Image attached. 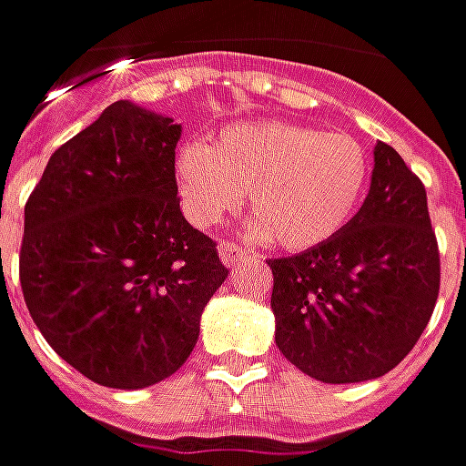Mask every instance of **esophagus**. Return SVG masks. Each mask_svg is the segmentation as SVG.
Listing matches in <instances>:
<instances>
[{"label":"esophagus","mask_w":466,"mask_h":466,"mask_svg":"<svg viewBox=\"0 0 466 466\" xmlns=\"http://www.w3.org/2000/svg\"><path fill=\"white\" fill-rule=\"evenodd\" d=\"M245 255H247L245 249H242L239 245H234V242H221L219 245V259L227 265V268L237 265V262L245 258Z\"/></svg>","instance_id":"obj_1"}]
</instances>
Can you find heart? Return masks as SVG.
Here are the masks:
<instances>
[{"instance_id":"b5f03b06","label":"heart","mask_w":466,"mask_h":466,"mask_svg":"<svg viewBox=\"0 0 466 466\" xmlns=\"http://www.w3.org/2000/svg\"><path fill=\"white\" fill-rule=\"evenodd\" d=\"M367 178L370 157L352 135L296 122L237 125L214 147L193 140L176 155L180 204L196 227L219 224L249 191L258 211L249 234L293 252L337 237L357 214Z\"/></svg>"}]
</instances>
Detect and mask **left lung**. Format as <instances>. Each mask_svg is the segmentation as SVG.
Wrapping results in <instances>:
<instances>
[{"mask_svg": "<svg viewBox=\"0 0 466 466\" xmlns=\"http://www.w3.org/2000/svg\"><path fill=\"white\" fill-rule=\"evenodd\" d=\"M365 204L337 237L273 270L275 344L309 378H382L419 341L439 299L426 188L390 145H375Z\"/></svg>", "mask_w": 466, "mask_h": 466, "instance_id": "8db88e82", "label": "left lung"}]
</instances>
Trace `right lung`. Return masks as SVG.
<instances>
[{
    "label": "right lung",
    "mask_w": 466,
    "mask_h": 466,
    "mask_svg": "<svg viewBox=\"0 0 466 466\" xmlns=\"http://www.w3.org/2000/svg\"><path fill=\"white\" fill-rule=\"evenodd\" d=\"M180 132L173 116L114 101L50 155L25 207L27 311L47 344L104 388L170 378L229 275L180 211Z\"/></svg>",
    "instance_id": "add662e5"
}]
</instances>
